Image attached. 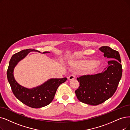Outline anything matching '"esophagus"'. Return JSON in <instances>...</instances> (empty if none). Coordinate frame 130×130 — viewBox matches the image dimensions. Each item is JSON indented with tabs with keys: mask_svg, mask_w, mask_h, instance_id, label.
Here are the masks:
<instances>
[{
	"mask_svg": "<svg viewBox=\"0 0 130 130\" xmlns=\"http://www.w3.org/2000/svg\"><path fill=\"white\" fill-rule=\"evenodd\" d=\"M75 78V76L74 75H70L68 77V79L69 80H73Z\"/></svg>",
	"mask_w": 130,
	"mask_h": 130,
	"instance_id": "34e87169",
	"label": "esophagus"
}]
</instances>
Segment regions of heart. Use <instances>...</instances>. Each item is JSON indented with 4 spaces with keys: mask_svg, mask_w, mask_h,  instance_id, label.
<instances>
[{
    "mask_svg": "<svg viewBox=\"0 0 130 130\" xmlns=\"http://www.w3.org/2000/svg\"><path fill=\"white\" fill-rule=\"evenodd\" d=\"M70 64L74 70H79L81 69L85 68L87 67L91 66L93 64H94V67H96L97 66L100 64V62L99 61H96L95 63V61L93 60L85 62V61L80 60L73 59L70 62Z\"/></svg>",
    "mask_w": 130,
    "mask_h": 130,
    "instance_id": "obj_1",
    "label": "heart"
}]
</instances>
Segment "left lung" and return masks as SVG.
<instances>
[{"label": "left lung", "mask_w": 130, "mask_h": 130, "mask_svg": "<svg viewBox=\"0 0 130 130\" xmlns=\"http://www.w3.org/2000/svg\"><path fill=\"white\" fill-rule=\"evenodd\" d=\"M99 50L107 58L105 71L95 75H87L77 78L80 85L75 91L78 99L80 102L96 106L111 98L116 92L122 75L121 57L118 52L109 46H103Z\"/></svg>", "instance_id": "1"}]
</instances>
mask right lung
Here are the masks:
<instances>
[{
  "label": "right lung",
  "instance_id": "obj_1",
  "mask_svg": "<svg viewBox=\"0 0 130 130\" xmlns=\"http://www.w3.org/2000/svg\"><path fill=\"white\" fill-rule=\"evenodd\" d=\"M32 51L40 53L39 51L34 49H27L14 54L9 61L7 76L15 97L25 105L33 108H39L47 106L52 101L58 87L62 83L65 82L67 78L66 77L63 78H52L42 85L31 89L18 84L14 77V69L20 61ZM47 53L49 52H44L43 53Z\"/></svg>",
  "mask_w": 130,
  "mask_h": 130
}]
</instances>
